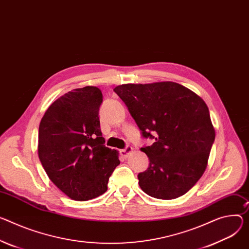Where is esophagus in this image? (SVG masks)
Instances as JSON below:
<instances>
[{
	"instance_id": "esophagus-1",
	"label": "esophagus",
	"mask_w": 249,
	"mask_h": 249,
	"mask_svg": "<svg viewBox=\"0 0 249 249\" xmlns=\"http://www.w3.org/2000/svg\"><path fill=\"white\" fill-rule=\"evenodd\" d=\"M132 152H133V148H132L131 146H127L125 149H123V150L120 151V154H121L124 158H128L129 155H130Z\"/></svg>"
}]
</instances>
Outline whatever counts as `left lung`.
Segmentation results:
<instances>
[{"mask_svg": "<svg viewBox=\"0 0 249 249\" xmlns=\"http://www.w3.org/2000/svg\"><path fill=\"white\" fill-rule=\"evenodd\" d=\"M114 91L143 137L155 139L151 146L141 148L150 164L138 175L140 188L160 199L185 195L205 173L215 138L206 102L172 81L122 84Z\"/></svg>", "mask_w": 249, "mask_h": 249, "instance_id": "obj_1", "label": "left lung"}]
</instances>
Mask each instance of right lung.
Returning <instances> with one entry per match:
<instances>
[{
	"mask_svg": "<svg viewBox=\"0 0 249 249\" xmlns=\"http://www.w3.org/2000/svg\"><path fill=\"white\" fill-rule=\"evenodd\" d=\"M101 90L76 88L56 99L38 128V158L52 182L74 200L107 191L109 177L120 164L116 150L105 147L98 117Z\"/></svg>",
	"mask_w": 249,
	"mask_h": 249,
	"instance_id": "add662e5",
	"label": "right lung"
}]
</instances>
